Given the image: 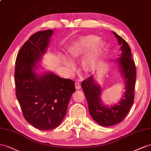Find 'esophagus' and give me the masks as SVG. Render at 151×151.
<instances>
[{
	"label": "esophagus",
	"instance_id": "esophagus-1",
	"mask_svg": "<svg viewBox=\"0 0 151 151\" xmlns=\"http://www.w3.org/2000/svg\"><path fill=\"white\" fill-rule=\"evenodd\" d=\"M75 88H76V89H77V90L80 89V88H81V84L79 82L75 83Z\"/></svg>",
	"mask_w": 151,
	"mask_h": 151
}]
</instances>
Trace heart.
Wrapping results in <instances>:
<instances>
[{"label":"heart","instance_id":"obj_1","mask_svg":"<svg viewBox=\"0 0 151 151\" xmlns=\"http://www.w3.org/2000/svg\"><path fill=\"white\" fill-rule=\"evenodd\" d=\"M99 40V36L93 34L80 37L68 46L66 50L67 55L71 60L77 61L87 55L82 62V69L85 73H92L106 46L105 41ZM62 63L68 70L74 73L75 68L71 63L64 59Z\"/></svg>","mask_w":151,"mask_h":151}]
</instances>
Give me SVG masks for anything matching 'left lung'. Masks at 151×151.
Returning a JSON list of instances; mask_svg holds the SVG:
<instances>
[{
    "mask_svg": "<svg viewBox=\"0 0 151 151\" xmlns=\"http://www.w3.org/2000/svg\"><path fill=\"white\" fill-rule=\"evenodd\" d=\"M121 45L122 53L116 59L120 70L125 80V93L118 103L110 107L105 106L101 100V88L91 76L82 82V87L88 103V110L92 118L102 126H111L121 122L129 113L134 101V91L137 70L132 59L131 48L127 42L113 32Z\"/></svg>",
    "mask_w": 151,
    "mask_h": 151,
    "instance_id": "8db88e82",
    "label": "left lung"
}]
</instances>
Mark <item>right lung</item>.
<instances>
[{"label":"right lung","instance_id":"add662e5","mask_svg":"<svg viewBox=\"0 0 151 151\" xmlns=\"http://www.w3.org/2000/svg\"><path fill=\"white\" fill-rule=\"evenodd\" d=\"M52 29L29 38L19 51L14 71L16 96L23 115L30 124L42 131L55 128L67 112L75 82L53 73L37 75L36 63L46 52Z\"/></svg>","mask_w":151,"mask_h":151}]
</instances>
